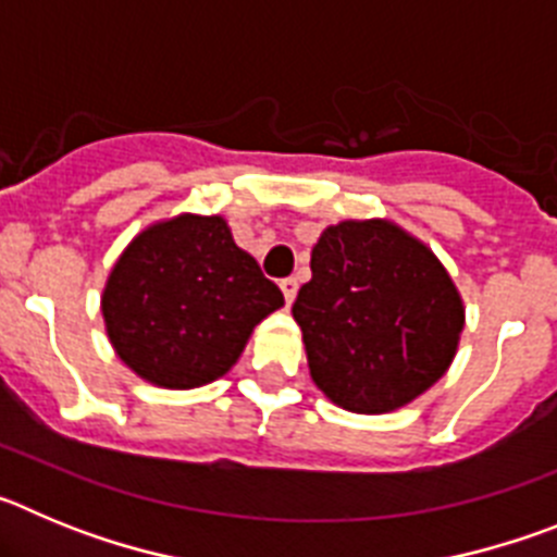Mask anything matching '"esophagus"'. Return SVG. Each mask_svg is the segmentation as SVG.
Returning <instances> with one entry per match:
<instances>
[{
    "instance_id": "esophagus-1",
    "label": "esophagus",
    "mask_w": 557,
    "mask_h": 557,
    "mask_svg": "<svg viewBox=\"0 0 557 557\" xmlns=\"http://www.w3.org/2000/svg\"><path fill=\"white\" fill-rule=\"evenodd\" d=\"M278 287H282V293H284V301L293 304L295 295H298V278H293V275H289V278H282V282H278Z\"/></svg>"
}]
</instances>
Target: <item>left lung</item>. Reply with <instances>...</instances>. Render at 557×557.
<instances>
[{"label": "left lung", "instance_id": "obj_1", "mask_svg": "<svg viewBox=\"0 0 557 557\" xmlns=\"http://www.w3.org/2000/svg\"><path fill=\"white\" fill-rule=\"evenodd\" d=\"M293 318L314 385L351 412H391L430 391L466 321L437 256L387 220L323 231Z\"/></svg>", "mask_w": 557, "mask_h": 557}]
</instances>
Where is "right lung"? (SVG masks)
Listing matches in <instances>:
<instances>
[{
  "label": "right lung",
  "instance_id": "obj_1",
  "mask_svg": "<svg viewBox=\"0 0 557 557\" xmlns=\"http://www.w3.org/2000/svg\"><path fill=\"white\" fill-rule=\"evenodd\" d=\"M282 304L223 218L181 214L141 231L116 259L102 318L127 368L189 391L228 373L256 323Z\"/></svg>",
  "mask_w": 557,
  "mask_h": 557
}]
</instances>
